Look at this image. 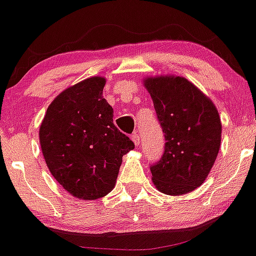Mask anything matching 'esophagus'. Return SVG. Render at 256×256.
<instances>
[{
	"instance_id": "obj_1",
	"label": "esophagus",
	"mask_w": 256,
	"mask_h": 256,
	"mask_svg": "<svg viewBox=\"0 0 256 256\" xmlns=\"http://www.w3.org/2000/svg\"><path fill=\"white\" fill-rule=\"evenodd\" d=\"M132 140L134 142L136 146H140V134H138V133H134V134H132Z\"/></svg>"
}]
</instances>
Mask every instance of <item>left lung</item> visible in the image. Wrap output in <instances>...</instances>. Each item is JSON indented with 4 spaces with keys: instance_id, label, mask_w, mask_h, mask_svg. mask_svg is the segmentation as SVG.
I'll use <instances>...</instances> for the list:
<instances>
[{
    "instance_id": "left-lung-1",
    "label": "left lung",
    "mask_w": 256,
    "mask_h": 256,
    "mask_svg": "<svg viewBox=\"0 0 256 256\" xmlns=\"http://www.w3.org/2000/svg\"><path fill=\"white\" fill-rule=\"evenodd\" d=\"M158 122L164 150L150 166L152 181L166 194H184L205 182L218 154L221 120L210 98L182 76L144 79Z\"/></svg>"
}]
</instances>
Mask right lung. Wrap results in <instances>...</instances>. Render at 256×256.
I'll return each instance as SVG.
<instances>
[{"instance_id":"1","label":"right lung","mask_w":256,"mask_h":256,"mask_svg":"<svg viewBox=\"0 0 256 256\" xmlns=\"http://www.w3.org/2000/svg\"><path fill=\"white\" fill-rule=\"evenodd\" d=\"M106 79L93 76L68 88L48 106L40 146L54 178L76 198L96 200L116 186L122 157L134 143L114 126L103 96Z\"/></svg>"}]
</instances>
